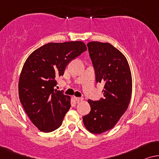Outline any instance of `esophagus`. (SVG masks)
Instances as JSON below:
<instances>
[{
    "mask_svg": "<svg viewBox=\"0 0 159 159\" xmlns=\"http://www.w3.org/2000/svg\"><path fill=\"white\" fill-rule=\"evenodd\" d=\"M74 99L76 102H80V101H83V100H84V99H83V98H81V97H74Z\"/></svg>",
    "mask_w": 159,
    "mask_h": 159,
    "instance_id": "esophagus-1",
    "label": "esophagus"
}]
</instances>
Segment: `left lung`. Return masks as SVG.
<instances>
[{
  "label": "left lung",
  "instance_id": "8db88e82",
  "mask_svg": "<svg viewBox=\"0 0 159 159\" xmlns=\"http://www.w3.org/2000/svg\"><path fill=\"white\" fill-rule=\"evenodd\" d=\"M97 83L104 84V98L89 99L91 111L84 116V126L91 133L101 134L115 127L127 110L132 94V76L126 57L109 43L87 44Z\"/></svg>",
  "mask_w": 159,
  "mask_h": 159
}]
</instances>
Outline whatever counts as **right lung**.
I'll list each match as a JSON object with an SVG mask.
<instances>
[{
  "mask_svg": "<svg viewBox=\"0 0 159 159\" xmlns=\"http://www.w3.org/2000/svg\"><path fill=\"white\" fill-rule=\"evenodd\" d=\"M86 50L80 41L48 43L26 59L19 78V99L39 130L50 133L62 125L70 108V98L54 89L55 78L63 75L69 62Z\"/></svg>",
  "mask_w": 159,
  "mask_h": 159,
  "instance_id": "1",
  "label": "right lung"
}]
</instances>
